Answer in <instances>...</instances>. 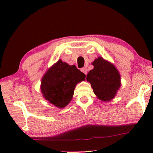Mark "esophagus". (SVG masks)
Segmentation results:
<instances>
[{
    "label": "esophagus",
    "instance_id": "obj_1",
    "mask_svg": "<svg viewBox=\"0 0 153 153\" xmlns=\"http://www.w3.org/2000/svg\"><path fill=\"white\" fill-rule=\"evenodd\" d=\"M81 71L86 76L87 74H88V69H87L86 67H83V68L81 69Z\"/></svg>",
    "mask_w": 153,
    "mask_h": 153
}]
</instances>
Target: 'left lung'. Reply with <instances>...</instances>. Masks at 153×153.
Returning a JSON list of instances; mask_svg holds the SVG:
<instances>
[{
	"label": "left lung",
	"mask_w": 153,
	"mask_h": 153,
	"mask_svg": "<svg viewBox=\"0 0 153 153\" xmlns=\"http://www.w3.org/2000/svg\"><path fill=\"white\" fill-rule=\"evenodd\" d=\"M94 69L88 74L86 79L91 84L94 94L104 101L115 97L120 87V75L115 67L102 57L92 63Z\"/></svg>",
	"instance_id": "1"
}]
</instances>
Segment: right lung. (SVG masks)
<instances>
[{
	"label": "right lung",
	"instance_id": "1",
	"mask_svg": "<svg viewBox=\"0 0 153 153\" xmlns=\"http://www.w3.org/2000/svg\"><path fill=\"white\" fill-rule=\"evenodd\" d=\"M85 77L86 75L76 66L59 60L42 77L41 90L46 100L56 107L63 108L71 101L77 83Z\"/></svg>",
	"mask_w": 153,
	"mask_h": 153
}]
</instances>
